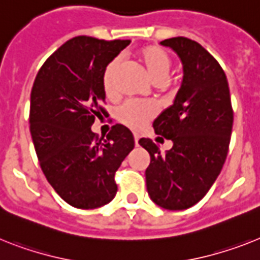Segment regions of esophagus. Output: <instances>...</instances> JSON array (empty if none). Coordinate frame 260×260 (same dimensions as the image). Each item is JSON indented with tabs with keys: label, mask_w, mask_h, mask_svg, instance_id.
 <instances>
[{
	"label": "esophagus",
	"mask_w": 260,
	"mask_h": 260,
	"mask_svg": "<svg viewBox=\"0 0 260 260\" xmlns=\"http://www.w3.org/2000/svg\"><path fill=\"white\" fill-rule=\"evenodd\" d=\"M134 137H135V145H139V139H140V136H139V135L137 134H134Z\"/></svg>",
	"instance_id": "obj_1"
}]
</instances>
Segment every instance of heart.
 I'll return each instance as SVG.
<instances>
[{
    "label": "heart",
    "mask_w": 260,
    "mask_h": 260,
    "mask_svg": "<svg viewBox=\"0 0 260 260\" xmlns=\"http://www.w3.org/2000/svg\"><path fill=\"white\" fill-rule=\"evenodd\" d=\"M137 59L141 67L154 84H160L169 74L171 58L157 46H144L137 51ZM119 69V59L111 60L103 73V88L108 96H115L116 89L113 86V76ZM156 115V107L149 102H126L116 111V119L120 124L139 129Z\"/></svg>",
    "instance_id": "b5f03b06"
}]
</instances>
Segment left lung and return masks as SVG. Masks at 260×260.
<instances>
[{"label": "left lung", "instance_id": "left-lung-1", "mask_svg": "<svg viewBox=\"0 0 260 260\" xmlns=\"http://www.w3.org/2000/svg\"><path fill=\"white\" fill-rule=\"evenodd\" d=\"M182 63V82L172 106L156 117L154 132L173 143L161 153L150 139L139 144L148 150L145 171L150 200L168 210H185L205 197L228 156L233 108L228 78L206 50L185 37L160 42Z\"/></svg>", "mask_w": 260, "mask_h": 260}]
</instances>
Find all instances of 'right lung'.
<instances>
[{
  "mask_svg": "<svg viewBox=\"0 0 260 260\" xmlns=\"http://www.w3.org/2000/svg\"><path fill=\"white\" fill-rule=\"evenodd\" d=\"M131 41L80 36L63 43L37 74L30 96V134L49 184L67 204L96 209L115 198V173L135 147L116 124L106 140L93 134L107 115L103 73Z\"/></svg>",
  "mask_w": 260,
  "mask_h": 260,
  "instance_id": "obj_1",
  "label": "right lung"
}]
</instances>
